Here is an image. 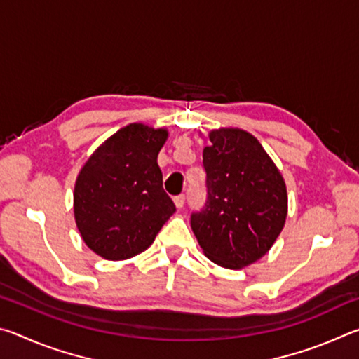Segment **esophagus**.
Listing matches in <instances>:
<instances>
[{
    "instance_id": "34e87169",
    "label": "esophagus",
    "mask_w": 359,
    "mask_h": 359,
    "mask_svg": "<svg viewBox=\"0 0 359 359\" xmlns=\"http://www.w3.org/2000/svg\"><path fill=\"white\" fill-rule=\"evenodd\" d=\"M174 204H175V208H177V209L184 208L185 194H177V196H174Z\"/></svg>"
}]
</instances>
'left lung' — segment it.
<instances>
[{
  "label": "left lung",
  "mask_w": 359,
  "mask_h": 359,
  "mask_svg": "<svg viewBox=\"0 0 359 359\" xmlns=\"http://www.w3.org/2000/svg\"><path fill=\"white\" fill-rule=\"evenodd\" d=\"M203 150L208 199L190 223L205 257L241 269L269 252L287 218V187L274 161L250 133L210 131Z\"/></svg>",
  "instance_id": "8db88e82"
}]
</instances>
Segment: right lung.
<instances>
[{
	"instance_id": "add662e5",
	"label": "right lung",
	"mask_w": 359,
	"mask_h": 359,
	"mask_svg": "<svg viewBox=\"0 0 359 359\" xmlns=\"http://www.w3.org/2000/svg\"><path fill=\"white\" fill-rule=\"evenodd\" d=\"M166 139L165 128L131 123L101 144L79 172L76 224L100 257L117 261L142 253L175 212L156 163Z\"/></svg>"
}]
</instances>
